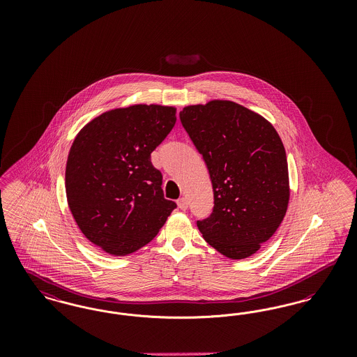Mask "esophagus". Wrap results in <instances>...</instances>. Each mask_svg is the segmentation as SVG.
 I'll list each match as a JSON object with an SVG mask.
<instances>
[{
    "mask_svg": "<svg viewBox=\"0 0 357 357\" xmlns=\"http://www.w3.org/2000/svg\"><path fill=\"white\" fill-rule=\"evenodd\" d=\"M178 206H179V208H181V210H187V207H188V202H187V199L185 197H182V198H179V199H178Z\"/></svg>",
    "mask_w": 357,
    "mask_h": 357,
    "instance_id": "esophagus-1",
    "label": "esophagus"
}]
</instances>
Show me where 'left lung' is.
<instances>
[{
  "instance_id": "obj_1",
  "label": "left lung",
  "mask_w": 357,
  "mask_h": 357,
  "mask_svg": "<svg viewBox=\"0 0 357 357\" xmlns=\"http://www.w3.org/2000/svg\"><path fill=\"white\" fill-rule=\"evenodd\" d=\"M179 118L214 191L211 214L197 221L199 231L229 258L255 255L288 208V162L280 136L261 115L227 100L190 105Z\"/></svg>"
}]
</instances>
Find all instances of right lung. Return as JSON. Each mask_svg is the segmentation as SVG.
I'll return each mask as SVG.
<instances>
[{
	"mask_svg": "<svg viewBox=\"0 0 357 357\" xmlns=\"http://www.w3.org/2000/svg\"><path fill=\"white\" fill-rule=\"evenodd\" d=\"M175 112L153 104L112 109L88 123L70 147V213L85 237L109 255L147 245L176 208L151 163V153L175 126Z\"/></svg>",
	"mask_w": 357,
	"mask_h": 357,
	"instance_id": "right-lung-1",
	"label": "right lung"
}]
</instances>
